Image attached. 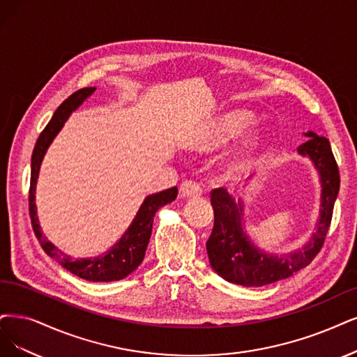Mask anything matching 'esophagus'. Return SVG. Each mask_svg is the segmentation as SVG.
<instances>
[{"instance_id": "1", "label": "esophagus", "mask_w": 357, "mask_h": 357, "mask_svg": "<svg viewBox=\"0 0 357 357\" xmlns=\"http://www.w3.org/2000/svg\"><path fill=\"white\" fill-rule=\"evenodd\" d=\"M179 192L182 197H187V199H191V197H199L202 195V187L199 183L194 181H183L179 185Z\"/></svg>"}]
</instances>
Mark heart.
Segmentation results:
<instances>
[{
  "mask_svg": "<svg viewBox=\"0 0 357 357\" xmlns=\"http://www.w3.org/2000/svg\"><path fill=\"white\" fill-rule=\"evenodd\" d=\"M250 121L252 116L245 112H232L222 114L210 125L203 134L195 139L194 147L197 149H210L225 142L228 138L241 130ZM259 142V132L256 129H248L240 137V139L234 144V147L228 151L227 158L229 163H238L250 151H252Z\"/></svg>",
  "mask_w": 357,
  "mask_h": 357,
  "instance_id": "obj_1",
  "label": "heart"
}]
</instances>
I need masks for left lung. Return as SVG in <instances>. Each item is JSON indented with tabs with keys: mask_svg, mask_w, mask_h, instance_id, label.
Returning a JSON list of instances; mask_svg holds the SVG:
<instances>
[{
	"mask_svg": "<svg viewBox=\"0 0 357 357\" xmlns=\"http://www.w3.org/2000/svg\"><path fill=\"white\" fill-rule=\"evenodd\" d=\"M309 139L297 149L309 157L321 181V208L316 231L309 241L291 253L272 255L260 250L244 231V203L225 188L212 191L215 225L206 244L210 265L223 280L244 287H263L293 276L306 268L321 252L326 232L331 225L334 203L340 190V174L331 145L325 137L309 130Z\"/></svg>",
	"mask_w": 357,
	"mask_h": 357,
	"instance_id": "1",
	"label": "left lung"
}]
</instances>
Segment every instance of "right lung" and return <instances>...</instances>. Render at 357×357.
Segmentation results:
<instances>
[{"label": "right lung", "instance_id": "right-lung-1", "mask_svg": "<svg viewBox=\"0 0 357 357\" xmlns=\"http://www.w3.org/2000/svg\"><path fill=\"white\" fill-rule=\"evenodd\" d=\"M94 91L96 88H82L73 92L68 100H64L60 104V107L54 112L51 121L41 132V135H39L35 144L31 162L29 213L36 238L50 257L59 261L64 269H68L73 275L79 276V278L92 282H112L126 278L129 273L134 272L141 265L151 236L154 215L158 208L176 199L178 188L174 187L145 197L141 207L138 208L137 216L132 220L125 234L121 236V240L100 256L73 259L63 253L61 250H59L51 241H48L47 236L43 234L41 225H39V220L36 216L35 191L39 176V169H41V163L44 160V155L48 147L64 126L66 121H68L69 116L79 107V105H81L89 96H92Z\"/></svg>", "mask_w": 357, "mask_h": 357}]
</instances>
